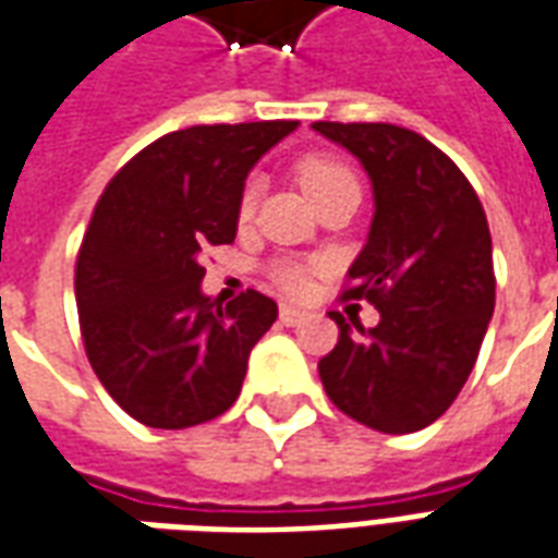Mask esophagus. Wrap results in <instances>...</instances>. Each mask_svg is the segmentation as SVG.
<instances>
[{
  "instance_id": "esophagus-1",
  "label": "esophagus",
  "mask_w": 558,
  "mask_h": 558,
  "mask_svg": "<svg viewBox=\"0 0 558 558\" xmlns=\"http://www.w3.org/2000/svg\"><path fill=\"white\" fill-rule=\"evenodd\" d=\"M304 311H299V307H290V304H280V323L283 326H299V323H304Z\"/></svg>"
}]
</instances>
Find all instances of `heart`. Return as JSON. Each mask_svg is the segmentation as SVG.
Masks as SVG:
<instances>
[{"instance_id":"b5f03b06","label":"heart","mask_w":558,"mask_h":558,"mask_svg":"<svg viewBox=\"0 0 558 558\" xmlns=\"http://www.w3.org/2000/svg\"><path fill=\"white\" fill-rule=\"evenodd\" d=\"M295 175H299V182L307 191V196L314 199L316 206H323L328 196H335L343 187H352L355 182V175L347 163H340L335 158H326V155H307V158L299 160V167H295ZM256 206V182H251L242 191V199H239V218L247 220L254 215ZM271 278L278 280L280 290L292 292V295H302L307 290V266L302 263H292V259H283L278 266L271 268Z\"/></svg>"}]
</instances>
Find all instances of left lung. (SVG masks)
<instances>
[{"mask_svg": "<svg viewBox=\"0 0 558 558\" xmlns=\"http://www.w3.org/2000/svg\"><path fill=\"white\" fill-rule=\"evenodd\" d=\"M371 175L374 220L343 299H367L379 326L331 311L338 347L319 362L331 403L383 433L439 418L478 359L496 304L493 242L475 187L445 151L386 122H314Z\"/></svg>", "mask_w": 558, "mask_h": 558, "instance_id": "left-lung-1", "label": "left lung"}]
</instances>
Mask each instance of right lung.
<instances>
[{"label":"right lung","instance_id":"add662e5","mask_svg":"<svg viewBox=\"0 0 558 558\" xmlns=\"http://www.w3.org/2000/svg\"><path fill=\"white\" fill-rule=\"evenodd\" d=\"M295 128L275 119L172 131L104 187L77 254L80 331L101 386L140 424L182 430L239 398L278 304L256 290L227 307L203 295V254L235 239L247 172Z\"/></svg>","mask_w":558,"mask_h":558}]
</instances>
